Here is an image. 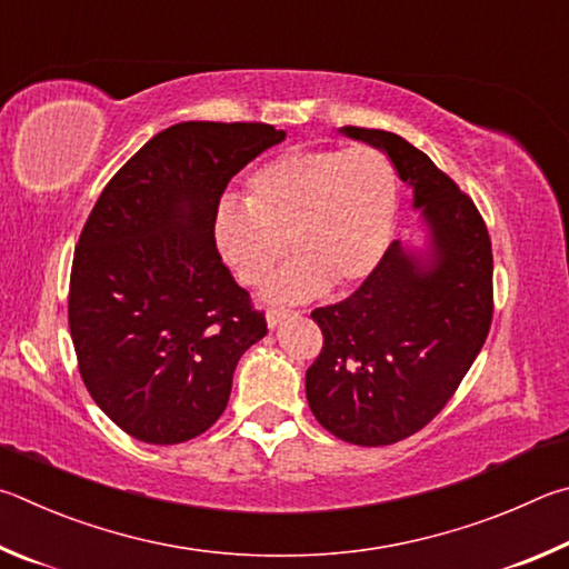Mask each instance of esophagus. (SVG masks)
I'll return each instance as SVG.
<instances>
[{
  "label": "esophagus",
  "instance_id": "34e87169",
  "mask_svg": "<svg viewBox=\"0 0 569 569\" xmlns=\"http://www.w3.org/2000/svg\"><path fill=\"white\" fill-rule=\"evenodd\" d=\"M292 315L295 312H290V310H269L267 312V327H269V330H274V327H279L284 320H290Z\"/></svg>",
  "mask_w": 569,
  "mask_h": 569
}]
</instances>
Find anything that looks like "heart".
I'll list each match as a JSON object with an SVG mask.
<instances>
[{"mask_svg":"<svg viewBox=\"0 0 569 569\" xmlns=\"http://www.w3.org/2000/svg\"><path fill=\"white\" fill-rule=\"evenodd\" d=\"M397 214L395 169L372 147L292 149L249 177L244 204L222 199L214 242L244 284L264 282L287 252L297 254L264 287L267 302H307L355 287L380 267Z\"/></svg>","mask_w":569,"mask_h":569,"instance_id":"heart-1","label":"heart"}]
</instances>
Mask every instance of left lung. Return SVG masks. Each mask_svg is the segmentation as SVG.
<instances>
[{
  "mask_svg": "<svg viewBox=\"0 0 569 569\" xmlns=\"http://www.w3.org/2000/svg\"><path fill=\"white\" fill-rule=\"evenodd\" d=\"M390 157L420 212L347 300L320 307L325 347L307 370L310 410L360 447L420 432L460 387L492 322V244L472 199L420 149L385 129L342 127Z\"/></svg>",
  "mask_w": 569,
  "mask_h": 569,
  "instance_id": "8db88e82",
  "label": "left lung"
}]
</instances>
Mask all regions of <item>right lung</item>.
Wrapping results in <instances>:
<instances>
[{
    "label": "right lung",
    "instance_id": "right-lung-1",
    "mask_svg": "<svg viewBox=\"0 0 569 569\" xmlns=\"http://www.w3.org/2000/svg\"><path fill=\"white\" fill-rule=\"evenodd\" d=\"M282 129L182 122L154 134L89 214L69 279L79 375L139 442L177 445L224 412L232 375L267 335L214 244L219 197Z\"/></svg>",
    "mask_w": 569,
    "mask_h": 569
}]
</instances>
